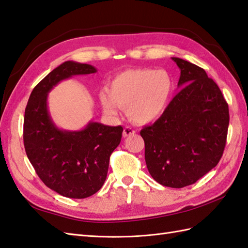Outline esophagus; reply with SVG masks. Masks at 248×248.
Returning <instances> with one entry per match:
<instances>
[{
    "instance_id": "esophagus-1",
    "label": "esophagus",
    "mask_w": 248,
    "mask_h": 248,
    "mask_svg": "<svg viewBox=\"0 0 248 248\" xmlns=\"http://www.w3.org/2000/svg\"><path fill=\"white\" fill-rule=\"evenodd\" d=\"M134 134H135V129L131 128L130 126H126V127L124 128V130H123V137H124V138H126V137H128V136L134 135Z\"/></svg>"
}]
</instances>
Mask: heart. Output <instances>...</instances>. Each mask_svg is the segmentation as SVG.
I'll return each mask as SVG.
<instances>
[{"mask_svg": "<svg viewBox=\"0 0 248 248\" xmlns=\"http://www.w3.org/2000/svg\"><path fill=\"white\" fill-rule=\"evenodd\" d=\"M174 92V80L164 70L135 69L118 74L109 90L100 93L104 112L118 115L127 108L128 117L140 124L152 123L166 111Z\"/></svg>", "mask_w": 248, "mask_h": 248, "instance_id": "1", "label": "heart"}]
</instances>
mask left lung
I'll return each mask as SVG.
<instances>
[{"mask_svg": "<svg viewBox=\"0 0 248 248\" xmlns=\"http://www.w3.org/2000/svg\"><path fill=\"white\" fill-rule=\"evenodd\" d=\"M178 87L166 111L140 131L148 172L157 183L184 188L217 167L226 145L228 104L206 71L177 57Z\"/></svg>", "mask_w": 248, "mask_h": 248, "instance_id": "1", "label": "left lung"}]
</instances>
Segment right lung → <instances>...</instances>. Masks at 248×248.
I'll return each mask as SVG.
<instances>
[{"label": "right lung", "mask_w": 248, "mask_h": 248, "mask_svg": "<svg viewBox=\"0 0 248 248\" xmlns=\"http://www.w3.org/2000/svg\"><path fill=\"white\" fill-rule=\"evenodd\" d=\"M95 72L91 64L64 62L34 88L25 108L23 141L27 158L43 184L70 199H86L102 188L123 127L90 121L81 130L60 129L49 115L47 94L63 79Z\"/></svg>", "instance_id": "1"}]
</instances>
